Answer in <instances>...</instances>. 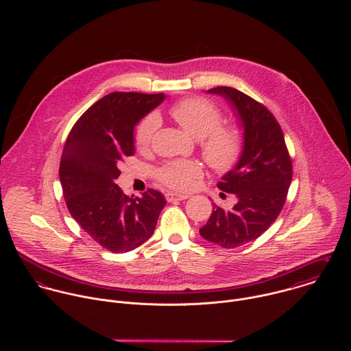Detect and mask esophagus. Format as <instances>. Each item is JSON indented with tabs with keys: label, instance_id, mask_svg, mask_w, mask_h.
I'll use <instances>...</instances> for the list:
<instances>
[{
	"label": "esophagus",
	"instance_id": "obj_1",
	"mask_svg": "<svg viewBox=\"0 0 351 351\" xmlns=\"http://www.w3.org/2000/svg\"><path fill=\"white\" fill-rule=\"evenodd\" d=\"M188 197H189L188 195H181V193H176V192H167L166 193V200L169 201V202H171V201L186 200Z\"/></svg>",
	"mask_w": 351,
	"mask_h": 351
}]
</instances>
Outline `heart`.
<instances>
[{
	"label": "heart",
	"instance_id": "heart-1",
	"mask_svg": "<svg viewBox=\"0 0 351 351\" xmlns=\"http://www.w3.org/2000/svg\"><path fill=\"white\" fill-rule=\"evenodd\" d=\"M171 117L193 138L201 139L200 149L205 160L216 170H228L241 156L243 136L235 125H220L221 113L209 101L191 97L178 101L170 108ZM158 117H145L135 132V145L145 150L152 142L158 128ZM201 166L192 159L167 162L159 171L158 178L165 185L186 191L200 177Z\"/></svg>",
	"mask_w": 351,
	"mask_h": 351
}]
</instances>
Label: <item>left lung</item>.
<instances>
[{
  "label": "left lung",
  "instance_id": "left-lung-1",
  "mask_svg": "<svg viewBox=\"0 0 351 351\" xmlns=\"http://www.w3.org/2000/svg\"><path fill=\"white\" fill-rule=\"evenodd\" d=\"M230 104L243 130V149L235 167L217 188L234 193L231 210L213 204L200 235L224 249H235L261 237L278 217L292 182V160L284 134L271 112L258 101L228 86L209 89Z\"/></svg>",
  "mask_w": 351,
  "mask_h": 351
}]
</instances>
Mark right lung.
<instances>
[{
  "label": "right lung",
  "instance_id": "add662e5",
  "mask_svg": "<svg viewBox=\"0 0 351 351\" xmlns=\"http://www.w3.org/2000/svg\"><path fill=\"white\" fill-rule=\"evenodd\" d=\"M165 99L163 93L106 95L77 120L64 143L59 180L69 212L112 252L134 250L150 239L166 205L158 191L128 197L114 184L123 159L135 154V125Z\"/></svg>",
  "mask_w": 351,
  "mask_h": 351
}]
</instances>
